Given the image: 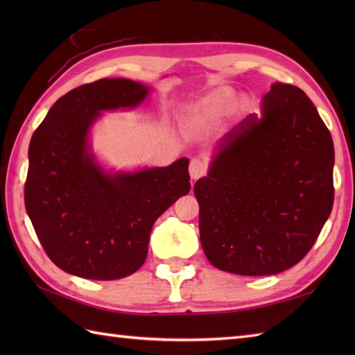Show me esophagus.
I'll use <instances>...</instances> for the list:
<instances>
[{
  "mask_svg": "<svg viewBox=\"0 0 355 355\" xmlns=\"http://www.w3.org/2000/svg\"><path fill=\"white\" fill-rule=\"evenodd\" d=\"M206 172H207V163L205 158H201V157L192 158L191 164H189V173H191L192 180H197L202 175H206Z\"/></svg>",
  "mask_w": 355,
  "mask_h": 355,
  "instance_id": "1",
  "label": "esophagus"
}]
</instances>
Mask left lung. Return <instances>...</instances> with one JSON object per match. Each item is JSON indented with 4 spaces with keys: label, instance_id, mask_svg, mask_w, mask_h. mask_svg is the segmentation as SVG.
<instances>
[{
    "label": "left lung",
    "instance_id": "obj_1",
    "mask_svg": "<svg viewBox=\"0 0 355 355\" xmlns=\"http://www.w3.org/2000/svg\"><path fill=\"white\" fill-rule=\"evenodd\" d=\"M333 139L313 102L276 82L261 114L224 135L207 177L193 186L210 263L268 276L302 261L333 209Z\"/></svg>",
    "mask_w": 355,
    "mask_h": 355
}]
</instances>
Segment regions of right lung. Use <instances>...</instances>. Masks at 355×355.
Returning <instances> with one entry per match:
<instances>
[{"label":"right lung","instance_id":"add662e5","mask_svg":"<svg viewBox=\"0 0 355 355\" xmlns=\"http://www.w3.org/2000/svg\"><path fill=\"white\" fill-rule=\"evenodd\" d=\"M149 87L99 79L58 99L28 146L24 202L51 262L67 273L112 281L148 256L155 220L191 189L189 160L137 172H105L89 150L101 111L134 108Z\"/></svg>","mask_w":355,"mask_h":355}]
</instances>
